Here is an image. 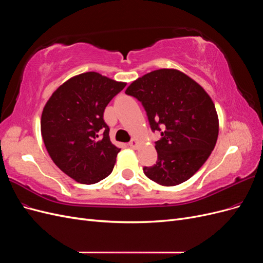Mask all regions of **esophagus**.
Masks as SVG:
<instances>
[{"instance_id": "1", "label": "esophagus", "mask_w": 263, "mask_h": 263, "mask_svg": "<svg viewBox=\"0 0 263 263\" xmlns=\"http://www.w3.org/2000/svg\"><path fill=\"white\" fill-rule=\"evenodd\" d=\"M138 140L137 139H133L130 142H129V146H130V148H133V149H136L137 148V146H138Z\"/></svg>"}]
</instances>
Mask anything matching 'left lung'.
<instances>
[{
	"label": "left lung",
	"instance_id": "1",
	"mask_svg": "<svg viewBox=\"0 0 263 263\" xmlns=\"http://www.w3.org/2000/svg\"><path fill=\"white\" fill-rule=\"evenodd\" d=\"M126 94L144 105L156 141L158 161L144 173L163 186L187 181L216 145L219 123L214 102L203 87L177 69H159L138 78Z\"/></svg>",
	"mask_w": 263,
	"mask_h": 263
}]
</instances>
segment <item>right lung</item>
Returning <instances> with one entry per match:
<instances>
[{
  "instance_id": "add662e5",
  "label": "right lung",
  "mask_w": 263,
  "mask_h": 263,
  "mask_svg": "<svg viewBox=\"0 0 263 263\" xmlns=\"http://www.w3.org/2000/svg\"><path fill=\"white\" fill-rule=\"evenodd\" d=\"M126 86L98 72L70 78L55 90L43 109L45 147L58 168L82 184L108 177L121 149L109 139L104 109Z\"/></svg>"
}]
</instances>
